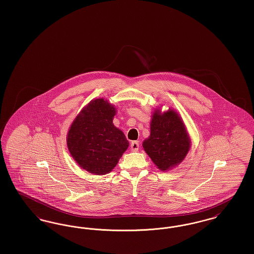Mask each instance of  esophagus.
Masks as SVG:
<instances>
[{"instance_id": "1", "label": "esophagus", "mask_w": 254, "mask_h": 254, "mask_svg": "<svg viewBox=\"0 0 254 254\" xmlns=\"http://www.w3.org/2000/svg\"><path fill=\"white\" fill-rule=\"evenodd\" d=\"M139 142L138 141H133L130 144V147H131V150L132 151H138L139 150Z\"/></svg>"}]
</instances>
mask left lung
<instances>
[{"mask_svg":"<svg viewBox=\"0 0 254 254\" xmlns=\"http://www.w3.org/2000/svg\"><path fill=\"white\" fill-rule=\"evenodd\" d=\"M143 146L159 169L177 166L188 154L190 141L179 115L173 110L161 114L156 109L150 124V136Z\"/></svg>","mask_w":254,"mask_h":254,"instance_id":"8db88e82","label":"left lung"}]
</instances>
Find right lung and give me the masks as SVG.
Wrapping results in <instances>:
<instances>
[{
  "label": "right lung",
  "instance_id": "right-lung-1",
  "mask_svg": "<svg viewBox=\"0 0 254 254\" xmlns=\"http://www.w3.org/2000/svg\"><path fill=\"white\" fill-rule=\"evenodd\" d=\"M115 109L108 101H91L67 133V146L78 165L90 173L105 175L117 165L128 147L125 134L114 127Z\"/></svg>",
  "mask_w": 254,
  "mask_h": 254
}]
</instances>
